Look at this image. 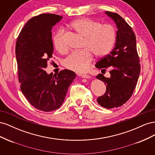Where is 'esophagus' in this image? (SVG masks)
I'll return each mask as SVG.
<instances>
[{"label":"esophagus","mask_w":155,"mask_h":155,"mask_svg":"<svg viewBox=\"0 0 155 155\" xmlns=\"http://www.w3.org/2000/svg\"><path fill=\"white\" fill-rule=\"evenodd\" d=\"M81 77H82L83 78H87V79H89V78H91V76H89V75H87V74L81 75Z\"/></svg>","instance_id":"1"}]
</instances>
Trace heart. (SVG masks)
<instances>
[{"instance_id":"obj_1","label":"heart","mask_w":155,"mask_h":155,"mask_svg":"<svg viewBox=\"0 0 155 155\" xmlns=\"http://www.w3.org/2000/svg\"><path fill=\"white\" fill-rule=\"evenodd\" d=\"M70 26L84 37L81 50L74 51L64 61V66L78 73L85 72L92 61V54L103 57L109 52L113 46L116 30L111 24H101L89 18H81L73 21ZM56 50L61 54H67L68 46L64 39L63 29H59L52 38Z\"/></svg>"}]
</instances>
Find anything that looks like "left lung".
<instances>
[{
    "label": "left lung",
    "mask_w": 155,
    "mask_h": 155,
    "mask_svg": "<svg viewBox=\"0 0 155 155\" xmlns=\"http://www.w3.org/2000/svg\"><path fill=\"white\" fill-rule=\"evenodd\" d=\"M105 13L114 21L118 31L114 48L96 64L102 71L109 67L112 69L109 78L102 74L96 76L106 85L105 93L98 97L97 101L103 107L112 109L123 105L130 98L138 82L140 64L132 28L118 13Z\"/></svg>",
    "instance_id": "1"
}]
</instances>
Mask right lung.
<instances>
[{"mask_svg":"<svg viewBox=\"0 0 155 155\" xmlns=\"http://www.w3.org/2000/svg\"><path fill=\"white\" fill-rule=\"evenodd\" d=\"M62 17L51 13L35 16L26 22L15 45L21 90L35 109L50 112L62 105L68 88L76 74L64 69L48 74L45 69L54 51L51 28Z\"/></svg>","mask_w":155,"mask_h":155,"instance_id":"obj_1","label":"right lung"}]
</instances>
